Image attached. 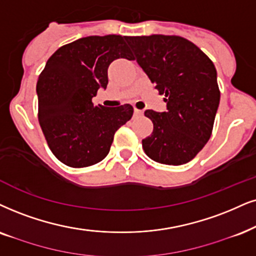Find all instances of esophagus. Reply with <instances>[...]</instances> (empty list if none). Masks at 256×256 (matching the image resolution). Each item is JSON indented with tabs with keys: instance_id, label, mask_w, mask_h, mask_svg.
I'll return each instance as SVG.
<instances>
[{
	"instance_id": "1",
	"label": "esophagus",
	"mask_w": 256,
	"mask_h": 256,
	"mask_svg": "<svg viewBox=\"0 0 256 256\" xmlns=\"http://www.w3.org/2000/svg\"><path fill=\"white\" fill-rule=\"evenodd\" d=\"M134 114L136 116H142V114H143V111H142V110H138V108H134Z\"/></svg>"
}]
</instances>
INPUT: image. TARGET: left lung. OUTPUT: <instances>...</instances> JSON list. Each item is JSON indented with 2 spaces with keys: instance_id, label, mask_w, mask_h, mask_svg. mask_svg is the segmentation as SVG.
Masks as SVG:
<instances>
[{
  "instance_id": "1",
  "label": "left lung",
  "mask_w": 256,
  "mask_h": 256,
  "mask_svg": "<svg viewBox=\"0 0 256 256\" xmlns=\"http://www.w3.org/2000/svg\"><path fill=\"white\" fill-rule=\"evenodd\" d=\"M136 60L166 94V112L145 111L154 122L142 140L151 160L168 166L190 162L209 140L220 104L218 73L196 44L174 35L126 36Z\"/></svg>"
}]
</instances>
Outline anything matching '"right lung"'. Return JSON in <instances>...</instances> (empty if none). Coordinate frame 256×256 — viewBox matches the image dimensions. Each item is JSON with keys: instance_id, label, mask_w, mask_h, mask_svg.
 I'll return each instance as SVG.
<instances>
[{"instance_id": "1", "label": "right lung", "mask_w": 256, "mask_h": 256, "mask_svg": "<svg viewBox=\"0 0 256 256\" xmlns=\"http://www.w3.org/2000/svg\"><path fill=\"white\" fill-rule=\"evenodd\" d=\"M122 35L87 36L60 47L38 76V122L58 160L72 168L99 163L108 156L116 131L134 108L94 106L92 98L108 84L113 60H132Z\"/></svg>"}]
</instances>
